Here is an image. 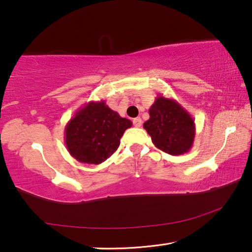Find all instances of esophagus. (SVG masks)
<instances>
[{
  "mask_svg": "<svg viewBox=\"0 0 252 252\" xmlns=\"http://www.w3.org/2000/svg\"><path fill=\"white\" fill-rule=\"evenodd\" d=\"M133 126H135V127H140L142 126V120H141V118H134L133 119Z\"/></svg>",
  "mask_w": 252,
  "mask_h": 252,
  "instance_id": "34e87169",
  "label": "esophagus"
}]
</instances>
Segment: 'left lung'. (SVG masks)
I'll use <instances>...</instances> for the list:
<instances>
[{
    "mask_svg": "<svg viewBox=\"0 0 252 252\" xmlns=\"http://www.w3.org/2000/svg\"><path fill=\"white\" fill-rule=\"evenodd\" d=\"M149 114L150 119L143 123V127L157 148L171 156L185 155L192 148L194 120L179 102L159 95Z\"/></svg>",
    "mask_w": 252,
    "mask_h": 252,
    "instance_id": "1",
    "label": "left lung"
}]
</instances>
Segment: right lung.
Returning <instances> with one entry per match:
<instances>
[{
  "label": "right lung",
  "mask_w": 252,
  "mask_h": 252,
  "mask_svg": "<svg viewBox=\"0 0 252 252\" xmlns=\"http://www.w3.org/2000/svg\"><path fill=\"white\" fill-rule=\"evenodd\" d=\"M132 126L103 100L90 101L66 123L64 142L70 155L82 163L100 164L120 146L125 131Z\"/></svg>",
  "instance_id": "add662e5"
}]
</instances>
